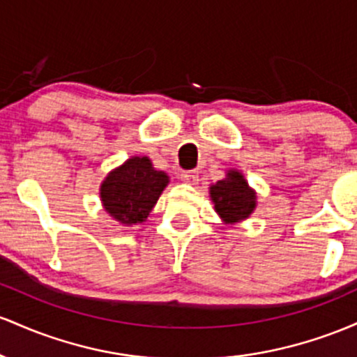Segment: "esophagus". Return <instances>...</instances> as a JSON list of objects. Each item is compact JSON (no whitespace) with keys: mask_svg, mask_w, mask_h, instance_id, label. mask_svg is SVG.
<instances>
[{"mask_svg":"<svg viewBox=\"0 0 357 357\" xmlns=\"http://www.w3.org/2000/svg\"><path fill=\"white\" fill-rule=\"evenodd\" d=\"M180 178H182L185 183H192V185H194V183H197L199 174H197V172H195V170L182 172V174H180Z\"/></svg>","mask_w":357,"mask_h":357,"instance_id":"obj_1","label":"esophagus"}]
</instances>
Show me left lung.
<instances>
[{"instance_id":"1","label":"left lung","mask_w":357,"mask_h":357,"mask_svg":"<svg viewBox=\"0 0 357 357\" xmlns=\"http://www.w3.org/2000/svg\"><path fill=\"white\" fill-rule=\"evenodd\" d=\"M209 194L215 212L226 224L244 221L256 207V192L248 185L239 170H229L226 178L212 183Z\"/></svg>"}]
</instances>
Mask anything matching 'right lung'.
<instances>
[{
	"label": "right lung",
	"instance_id": "obj_1",
	"mask_svg": "<svg viewBox=\"0 0 357 357\" xmlns=\"http://www.w3.org/2000/svg\"><path fill=\"white\" fill-rule=\"evenodd\" d=\"M168 185V175L155 170L148 157H131L107 174L101 183L102 207L114 221L135 226L148 214Z\"/></svg>",
	"mask_w": 357,
	"mask_h": 357
}]
</instances>
